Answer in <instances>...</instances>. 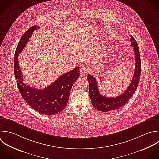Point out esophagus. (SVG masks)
Returning a JSON list of instances; mask_svg holds the SVG:
<instances>
[{"instance_id": "esophagus-1", "label": "esophagus", "mask_w": 159, "mask_h": 159, "mask_svg": "<svg viewBox=\"0 0 159 159\" xmlns=\"http://www.w3.org/2000/svg\"><path fill=\"white\" fill-rule=\"evenodd\" d=\"M80 75H85L87 73H88V69L86 68V67H82L80 70Z\"/></svg>"}]
</instances>
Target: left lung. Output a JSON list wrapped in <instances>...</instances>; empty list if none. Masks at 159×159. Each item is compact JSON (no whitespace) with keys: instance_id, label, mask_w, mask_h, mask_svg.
I'll return each instance as SVG.
<instances>
[{"instance_id":"obj_1","label":"left lung","mask_w":159,"mask_h":159,"mask_svg":"<svg viewBox=\"0 0 159 159\" xmlns=\"http://www.w3.org/2000/svg\"><path fill=\"white\" fill-rule=\"evenodd\" d=\"M131 46H133L135 54L136 67L133 80H131L127 90L121 95L116 97H107L100 93L98 88V84L96 79L92 75H89L87 80L89 84V96L93 107L98 111L102 112H108L123 107L128 103L130 98L134 93L138 86L141 71V57L139 47L136 39L132 35H129Z\"/></svg>"}]
</instances>
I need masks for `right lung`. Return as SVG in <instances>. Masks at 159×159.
I'll return each instance as SVG.
<instances>
[{
    "label": "right lung",
    "mask_w": 159,
    "mask_h": 159,
    "mask_svg": "<svg viewBox=\"0 0 159 159\" xmlns=\"http://www.w3.org/2000/svg\"><path fill=\"white\" fill-rule=\"evenodd\" d=\"M37 26L30 27L21 38L14 57V74L17 87L25 102L38 113L54 115L61 112L67 106L71 88L80 76L79 67L61 75L52 84L45 89H36L23 82V78L19 66L18 54L23 50Z\"/></svg>",
    "instance_id": "right-lung-1"
}]
</instances>
